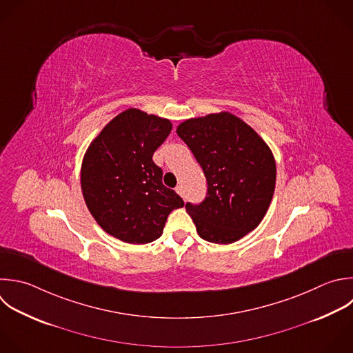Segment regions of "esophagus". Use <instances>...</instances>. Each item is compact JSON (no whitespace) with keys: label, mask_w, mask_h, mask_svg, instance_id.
Segmentation results:
<instances>
[{"label":"esophagus","mask_w":353,"mask_h":353,"mask_svg":"<svg viewBox=\"0 0 353 353\" xmlns=\"http://www.w3.org/2000/svg\"><path fill=\"white\" fill-rule=\"evenodd\" d=\"M175 190H176V193L181 196V197H183L185 199V190H183V188L179 185V186H176L175 188Z\"/></svg>","instance_id":"1"}]
</instances>
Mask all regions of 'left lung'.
<instances>
[{
    "label": "left lung",
    "instance_id": "1",
    "mask_svg": "<svg viewBox=\"0 0 353 353\" xmlns=\"http://www.w3.org/2000/svg\"><path fill=\"white\" fill-rule=\"evenodd\" d=\"M207 179L200 204L186 203L201 239L230 244L254 230L273 197L276 163L265 141L241 119L221 112L176 128Z\"/></svg>",
    "mask_w": 353,
    "mask_h": 353
}]
</instances>
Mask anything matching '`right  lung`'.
Instances as JSON below:
<instances>
[{"label":"right lung","mask_w":353,"mask_h":353,"mask_svg":"<svg viewBox=\"0 0 353 353\" xmlns=\"http://www.w3.org/2000/svg\"><path fill=\"white\" fill-rule=\"evenodd\" d=\"M167 119L128 109L91 142L81 165V190L98 225L110 236L146 244L163 233L170 212L183 200L163 185L153 153L167 139Z\"/></svg>","instance_id":"obj_1"}]
</instances>
